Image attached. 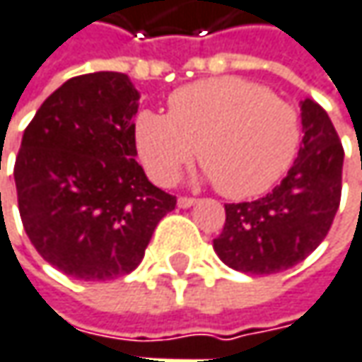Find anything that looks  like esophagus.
<instances>
[{
    "instance_id": "1",
    "label": "esophagus",
    "mask_w": 362,
    "mask_h": 362,
    "mask_svg": "<svg viewBox=\"0 0 362 362\" xmlns=\"http://www.w3.org/2000/svg\"><path fill=\"white\" fill-rule=\"evenodd\" d=\"M195 202V197H187V195H181L179 199H177V204H179V208H192L194 206Z\"/></svg>"
}]
</instances>
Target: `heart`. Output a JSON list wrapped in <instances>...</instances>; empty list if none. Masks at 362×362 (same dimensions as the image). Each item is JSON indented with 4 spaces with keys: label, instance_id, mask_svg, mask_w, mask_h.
<instances>
[{
    "label": "heart",
    "instance_id": "b5f03b06",
    "mask_svg": "<svg viewBox=\"0 0 362 362\" xmlns=\"http://www.w3.org/2000/svg\"><path fill=\"white\" fill-rule=\"evenodd\" d=\"M297 111L259 84L208 78L175 90L168 115L144 111L136 142L146 170L160 185L195 156L220 194L255 197L291 168L298 150Z\"/></svg>",
    "mask_w": 362,
    "mask_h": 362
}]
</instances>
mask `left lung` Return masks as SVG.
<instances>
[{
	"mask_svg": "<svg viewBox=\"0 0 362 362\" xmlns=\"http://www.w3.org/2000/svg\"><path fill=\"white\" fill-rule=\"evenodd\" d=\"M303 144L288 175L270 194L224 204V228L214 251L233 270L276 274L313 253L334 222L342 194L344 148L327 113L300 100Z\"/></svg>",
	"mask_w": 362,
	"mask_h": 362,
	"instance_id": "1",
	"label": "left lung"
}]
</instances>
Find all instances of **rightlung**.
I'll return each instance as SVG.
<instances>
[{
  "mask_svg": "<svg viewBox=\"0 0 362 362\" xmlns=\"http://www.w3.org/2000/svg\"><path fill=\"white\" fill-rule=\"evenodd\" d=\"M140 94L119 71L67 80L24 129L13 181L30 243L78 280L134 272L177 197L136 163Z\"/></svg>",
  "mask_w": 362,
  "mask_h": 362,
  "instance_id": "right-lung-1",
  "label": "right lung"
}]
</instances>
